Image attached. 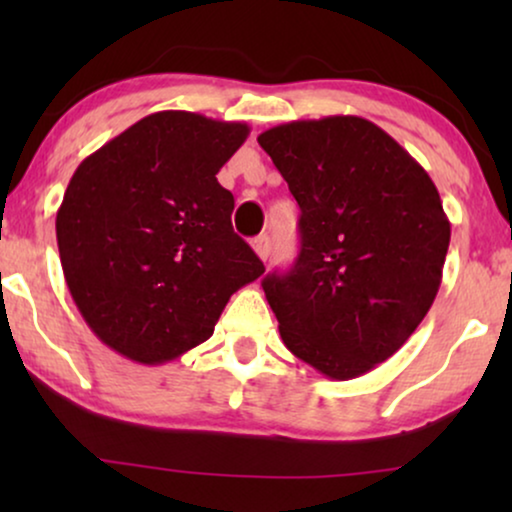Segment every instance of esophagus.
Masks as SVG:
<instances>
[{
  "mask_svg": "<svg viewBox=\"0 0 512 512\" xmlns=\"http://www.w3.org/2000/svg\"><path fill=\"white\" fill-rule=\"evenodd\" d=\"M251 247H254V251L258 254V258H261V261H268V256H270V237L268 235L254 237Z\"/></svg>",
  "mask_w": 512,
  "mask_h": 512,
  "instance_id": "obj_1",
  "label": "esophagus"
}]
</instances>
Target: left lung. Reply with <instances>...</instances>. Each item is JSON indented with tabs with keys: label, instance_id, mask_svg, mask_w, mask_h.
Instances as JSON below:
<instances>
[{
	"label": "left lung",
	"instance_id": "left-lung-1",
	"mask_svg": "<svg viewBox=\"0 0 512 512\" xmlns=\"http://www.w3.org/2000/svg\"><path fill=\"white\" fill-rule=\"evenodd\" d=\"M258 144L300 207V254L263 279L286 349L331 380L387 361L443 279L450 221L429 174L361 116L291 121Z\"/></svg>",
	"mask_w": 512,
	"mask_h": 512
}]
</instances>
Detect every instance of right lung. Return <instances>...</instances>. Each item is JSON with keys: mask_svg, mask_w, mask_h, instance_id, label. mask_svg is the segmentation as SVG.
<instances>
[{"mask_svg": "<svg viewBox=\"0 0 512 512\" xmlns=\"http://www.w3.org/2000/svg\"><path fill=\"white\" fill-rule=\"evenodd\" d=\"M247 123L158 111L76 167L55 216L67 289L97 338L158 366L214 333L223 307L265 272L216 179Z\"/></svg>", "mask_w": 512, "mask_h": 512, "instance_id": "right-lung-1", "label": "right lung"}]
</instances>
